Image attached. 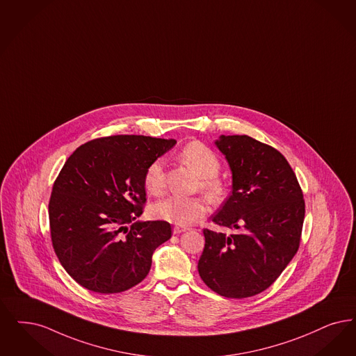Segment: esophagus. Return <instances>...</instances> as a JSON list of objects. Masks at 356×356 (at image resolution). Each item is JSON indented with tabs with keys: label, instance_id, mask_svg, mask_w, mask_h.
<instances>
[{
	"label": "esophagus",
	"instance_id": "obj_1",
	"mask_svg": "<svg viewBox=\"0 0 356 356\" xmlns=\"http://www.w3.org/2000/svg\"><path fill=\"white\" fill-rule=\"evenodd\" d=\"M186 230H189V228H185V227H175V228H173V234H180V233L186 232Z\"/></svg>",
	"mask_w": 356,
	"mask_h": 356
}]
</instances>
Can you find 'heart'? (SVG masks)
<instances>
[{
  "label": "heart",
  "instance_id": "b5f03b06",
  "mask_svg": "<svg viewBox=\"0 0 356 356\" xmlns=\"http://www.w3.org/2000/svg\"><path fill=\"white\" fill-rule=\"evenodd\" d=\"M179 159L201 177L202 191L214 201L224 199L225 183L217 177L221 163L213 151L200 142L188 143L179 152ZM144 188L151 195H160L164 188V164L161 159L154 160L144 173ZM208 201L204 197L170 196L152 205L151 213L157 218L175 225L193 224L208 212Z\"/></svg>",
  "mask_w": 356,
  "mask_h": 356
}]
</instances>
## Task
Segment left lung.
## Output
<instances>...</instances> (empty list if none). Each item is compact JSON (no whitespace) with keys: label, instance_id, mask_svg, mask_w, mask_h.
I'll use <instances>...</instances> for the list:
<instances>
[{"label":"left lung","instance_id":"1","mask_svg":"<svg viewBox=\"0 0 356 356\" xmlns=\"http://www.w3.org/2000/svg\"><path fill=\"white\" fill-rule=\"evenodd\" d=\"M214 144L232 171V195L212 217L233 234L204 229L199 274L227 298H248L266 290L296 256L305 200L284 155L248 135H221Z\"/></svg>","mask_w":356,"mask_h":356}]
</instances>
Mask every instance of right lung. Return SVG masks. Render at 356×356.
<instances>
[{
    "instance_id": "obj_1",
    "label": "right lung",
    "mask_w": 356,
    "mask_h": 356,
    "mask_svg": "<svg viewBox=\"0 0 356 356\" xmlns=\"http://www.w3.org/2000/svg\"><path fill=\"white\" fill-rule=\"evenodd\" d=\"M175 144L115 135L82 144L66 160L49 201L50 234L60 265L87 290L114 294L142 282L155 249L171 238L167 221H134L145 204L147 167Z\"/></svg>"
}]
</instances>
